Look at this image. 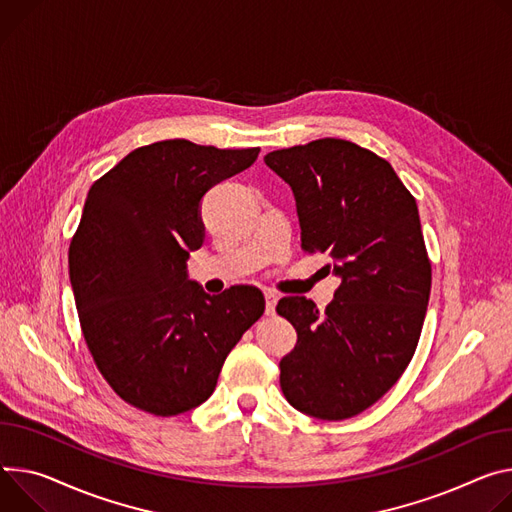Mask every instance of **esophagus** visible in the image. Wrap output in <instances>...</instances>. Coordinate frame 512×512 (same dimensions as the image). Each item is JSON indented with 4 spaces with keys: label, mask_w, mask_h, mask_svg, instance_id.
I'll use <instances>...</instances> for the list:
<instances>
[{
    "label": "esophagus",
    "mask_w": 512,
    "mask_h": 512,
    "mask_svg": "<svg viewBox=\"0 0 512 512\" xmlns=\"http://www.w3.org/2000/svg\"><path fill=\"white\" fill-rule=\"evenodd\" d=\"M275 304H277V294L275 292H265V314H275Z\"/></svg>",
    "instance_id": "34e87169"
}]
</instances>
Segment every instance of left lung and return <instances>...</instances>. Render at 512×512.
I'll use <instances>...</instances> for the list:
<instances>
[{
    "label": "left lung",
    "mask_w": 512,
    "mask_h": 512,
    "mask_svg": "<svg viewBox=\"0 0 512 512\" xmlns=\"http://www.w3.org/2000/svg\"><path fill=\"white\" fill-rule=\"evenodd\" d=\"M294 192L306 253H327L341 277L318 312L288 296L277 314L298 333L280 386L300 412L343 421L376 404L404 374L421 337L431 261L416 200L392 165L343 138L265 155Z\"/></svg>",
    "instance_id": "8db88e82"
}]
</instances>
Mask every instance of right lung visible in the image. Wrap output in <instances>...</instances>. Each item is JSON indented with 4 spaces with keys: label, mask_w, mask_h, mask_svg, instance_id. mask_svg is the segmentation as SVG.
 <instances>
[{
    "label": "right lung",
    "mask_w": 512,
    "mask_h": 512,
    "mask_svg": "<svg viewBox=\"0 0 512 512\" xmlns=\"http://www.w3.org/2000/svg\"><path fill=\"white\" fill-rule=\"evenodd\" d=\"M257 155L173 138L134 149L89 188L69 247L71 286L91 357L134 408L175 416L206 402L265 310L261 290L210 296L185 265L204 243V194Z\"/></svg>",
    "instance_id": "add662e5"
}]
</instances>
